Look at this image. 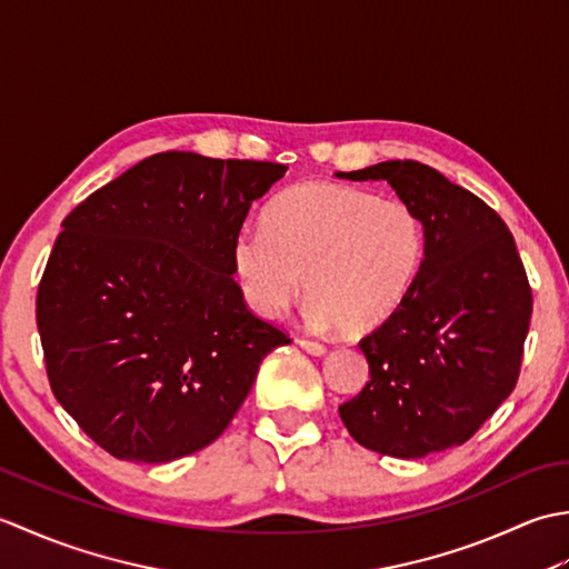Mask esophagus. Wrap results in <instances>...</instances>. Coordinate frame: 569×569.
<instances>
[{"mask_svg": "<svg viewBox=\"0 0 569 569\" xmlns=\"http://www.w3.org/2000/svg\"><path fill=\"white\" fill-rule=\"evenodd\" d=\"M298 345H300V349H306V352H308V355H312V357H325V355H328V347L320 345V342H312V340H298Z\"/></svg>", "mask_w": 569, "mask_h": 569, "instance_id": "1", "label": "esophagus"}]
</instances>
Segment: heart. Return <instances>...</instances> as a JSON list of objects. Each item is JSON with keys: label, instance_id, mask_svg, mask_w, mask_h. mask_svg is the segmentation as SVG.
Here are the masks:
<instances>
[{"label": "heart", "instance_id": "1", "mask_svg": "<svg viewBox=\"0 0 569 569\" xmlns=\"http://www.w3.org/2000/svg\"><path fill=\"white\" fill-rule=\"evenodd\" d=\"M426 229L408 202L367 190L303 183L281 192L232 244L247 303L278 320L308 296L316 330L367 335L389 322L418 281Z\"/></svg>", "mask_w": 569, "mask_h": 569}]
</instances>
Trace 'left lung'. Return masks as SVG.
<instances>
[{"mask_svg": "<svg viewBox=\"0 0 569 569\" xmlns=\"http://www.w3.org/2000/svg\"><path fill=\"white\" fill-rule=\"evenodd\" d=\"M347 180H386L420 217L426 257L396 316L359 342L369 381L340 406L367 450L416 459L457 447L518 381L533 296L513 234L485 200L418 161Z\"/></svg>", "mask_w": 569, "mask_h": 569, "instance_id": "1", "label": "left lung"}]
</instances>
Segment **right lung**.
Listing matches in <instances>:
<instances>
[{"label": "right lung", "instance_id": "add662e5", "mask_svg": "<svg viewBox=\"0 0 569 569\" xmlns=\"http://www.w3.org/2000/svg\"><path fill=\"white\" fill-rule=\"evenodd\" d=\"M286 166L156 153L63 220L36 296L53 396L117 459L214 442L291 340L247 308L232 244Z\"/></svg>", "mask_w": 569, "mask_h": 569}]
</instances>
